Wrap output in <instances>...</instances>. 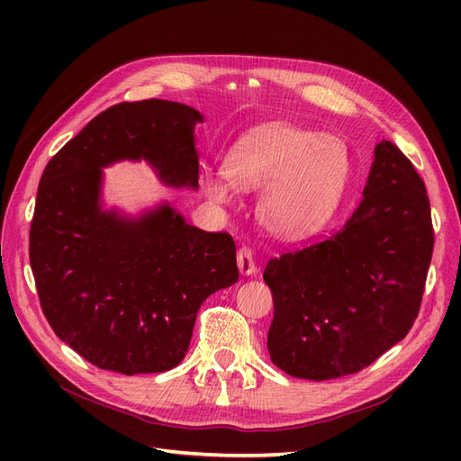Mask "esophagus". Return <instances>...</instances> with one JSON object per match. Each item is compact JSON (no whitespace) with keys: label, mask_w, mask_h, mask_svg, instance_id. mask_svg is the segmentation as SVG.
<instances>
[{"label":"esophagus","mask_w":461,"mask_h":461,"mask_svg":"<svg viewBox=\"0 0 461 461\" xmlns=\"http://www.w3.org/2000/svg\"><path fill=\"white\" fill-rule=\"evenodd\" d=\"M239 269H240V273L244 275V276H249V275H256V271H258V265H256V258H254V252L249 248H240V252H239Z\"/></svg>","instance_id":"1"}]
</instances>
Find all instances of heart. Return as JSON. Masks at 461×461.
<instances>
[{
	"mask_svg": "<svg viewBox=\"0 0 461 461\" xmlns=\"http://www.w3.org/2000/svg\"><path fill=\"white\" fill-rule=\"evenodd\" d=\"M225 175L203 180L219 203L234 200V188L263 190L259 219L283 240L312 236L337 205L350 171V153L337 136L292 124H265L242 136L222 161Z\"/></svg>",
	"mask_w": 461,
	"mask_h": 461,
	"instance_id": "obj_1",
	"label": "heart"
}]
</instances>
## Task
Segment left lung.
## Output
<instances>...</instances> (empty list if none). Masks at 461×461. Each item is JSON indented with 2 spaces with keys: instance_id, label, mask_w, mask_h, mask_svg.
<instances>
[{
  "instance_id": "8db88e82",
  "label": "left lung",
  "mask_w": 461,
  "mask_h": 461,
  "mask_svg": "<svg viewBox=\"0 0 461 461\" xmlns=\"http://www.w3.org/2000/svg\"><path fill=\"white\" fill-rule=\"evenodd\" d=\"M430 205L411 161L375 146L364 198L329 240L271 259V361L310 381L357 373L406 337L432 256Z\"/></svg>"
}]
</instances>
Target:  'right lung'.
Masks as SVG:
<instances>
[{"instance_id": "obj_1", "label": "right lung", "mask_w": 461, "mask_h": 461, "mask_svg": "<svg viewBox=\"0 0 461 461\" xmlns=\"http://www.w3.org/2000/svg\"><path fill=\"white\" fill-rule=\"evenodd\" d=\"M198 109L119 104L46 165L31 225V267L48 323L100 369L163 373L185 359L207 296L239 281L227 232H205L161 200L138 213L104 202V169L148 163L169 188L198 190Z\"/></svg>"}]
</instances>
